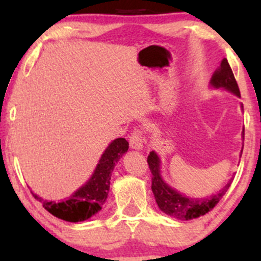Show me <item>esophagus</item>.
Masks as SVG:
<instances>
[{
	"instance_id": "obj_1",
	"label": "esophagus",
	"mask_w": 261,
	"mask_h": 261,
	"mask_svg": "<svg viewBox=\"0 0 261 261\" xmlns=\"http://www.w3.org/2000/svg\"><path fill=\"white\" fill-rule=\"evenodd\" d=\"M130 146L135 149L142 148L143 146V136L142 131L140 128H135L130 135Z\"/></svg>"
}]
</instances>
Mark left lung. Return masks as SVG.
<instances>
[{
    "label": "left lung",
    "mask_w": 261,
    "mask_h": 261,
    "mask_svg": "<svg viewBox=\"0 0 261 261\" xmlns=\"http://www.w3.org/2000/svg\"><path fill=\"white\" fill-rule=\"evenodd\" d=\"M211 85L216 87V88L227 89V91L234 93L236 95L241 97L238 83H237L234 74L232 72V68H230L227 59H223L221 61L220 67L212 74ZM242 152H243V149H242ZM147 163L149 170L152 173L151 189L153 191V195L158 207L164 214L181 221L193 220V218L203 216L208 211H211L217 205L218 201L222 199L224 194L229 189L230 184H232V179H230L226 184V187H223L222 190H220L215 195L203 197V199H195V197L193 199V197H187L181 195V194L176 193L174 189L169 188L166 182L162 180L160 174L161 162L158 155L154 152H151L148 154Z\"/></svg>",
    "instance_id": "8db88e82"
}]
</instances>
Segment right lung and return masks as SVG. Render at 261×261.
I'll return each instance as SVG.
<instances>
[{
	"instance_id": "obj_1",
	"label": "right lung",
	"mask_w": 261,
	"mask_h": 261,
	"mask_svg": "<svg viewBox=\"0 0 261 261\" xmlns=\"http://www.w3.org/2000/svg\"><path fill=\"white\" fill-rule=\"evenodd\" d=\"M127 149L128 142L126 140L122 137L114 140L104 151L89 181L65 201L56 203L55 201H44L35 194H33V196L43 202L46 211L61 220L68 222H82L88 220L100 211L101 205L106 202L114 166Z\"/></svg>"
}]
</instances>
